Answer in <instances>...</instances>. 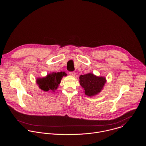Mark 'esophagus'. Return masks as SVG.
Here are the masks:
<instances>
[{"mask_svg": "<svg viewBox=\"0 0 146 146\" xmlns=\"http://www.w3.org/2000/svg\"><path fill=\"white\" fill-rule=\"evenodd\" d=\"M69 74L72 76H74L76 74V73L74 72H69Z\"/></svg>", "mask_w": 146, "mask_h": 146, "instance_id": "obj_1", "label": "esophagus"}]
</instances>
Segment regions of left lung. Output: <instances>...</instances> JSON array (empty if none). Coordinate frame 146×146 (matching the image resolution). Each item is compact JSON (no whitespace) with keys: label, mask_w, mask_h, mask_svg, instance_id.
Segmentation results:
<instances>
[{"label":"left lung","mask_w":146,"mask_h":146,"mask_svg":"<svg viewBox=\"0 0 146 146\" xmlns=\"http://www.w3.org/2000/svg\"><path fill=\"white\" fill-rule=\"evenodd\" d=\"M106 82L105 77H97L92 73L81 75L80 77V85L84 88L85 94L88 96H94L99 93Z\"/></svg>","instance_id":"obj_1"}]
</instances>
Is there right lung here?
<instances>
[{
	"label": "right lung",
	"mask_w": 146,
	"mask_h": 146,
	"mask_svg": "<svg viewBox=\"0 0 146 146\" xmlns=\"http://www.w3.org/2000/svg\"><path fill=\"white\" fill-rule=\"evenodd\" d=\"M66 74L65 72L52 73L48 74L46 77L38 78L37 80V84L39 88L44 91L48 92L57 89L58 85L60 84L62 78L66 76Z\"/></svg>",
	"instance_id": "right-lung-1"
}]
</instances>
